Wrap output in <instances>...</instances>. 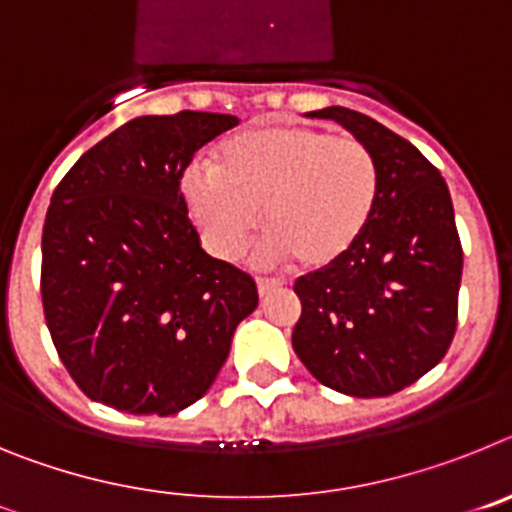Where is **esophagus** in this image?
Masks as SVG:
<instances>
[{
    "instance_id": "34e87169",
    "label": "esophagus",
    "mask_w": 512,
    "mask_h": 512,
    "mask_svg": "<svg viewBox=\"0 0 512 512\" xmlns=\"http://www.w3.org/2000/svg\"><path fill=\"white\" fill-rule=\"evenodd\" d=\"M256 287H259V295L266 297V295H271V292H277V289L282 287V282H277V279H259V282H256Z\"/></svg>"
}]
</instances>
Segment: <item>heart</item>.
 Instances as JSON below:
<instances>
[{"mask_svg": "<svg viewBox=\"0 0 512 512\" xmlns=\"http://www.w3.org/2000/svg\"><path fill=\"white\" fill-rule=\"evenodd\" d=\"M189 215L207 246L233 259L256 228L269 233V261L297 259L320 271L361 241L379 200V164L351 135L305 125H264L217 148L215 169L192 164L182 176Z\"/></svg>", "mask_w": 512, "mask_h": 512, "instance_id": "obj_1", "label": "heart"}]
</instances>
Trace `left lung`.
I'll use <instances>...</instances> for the list:
<instances>
[{"label":"left lung","instance_id":"left-lung-1","mask_svg":"<svg viewBox=\"0 0 512 512\" xmlns=\"http://www.w3.org/2000/svg\"><path fill=\"white\" fill-rule=\"evenodd\" d=\"M341 122L372 148L379 200L361 241L338 264L295 282L302 315L292 348L307 372L351 397H387L418 382L456 333L464 253L441 171L382 122L346 107Z\"/></svg>","mask_w":512,"mask_h":512}]
</instances>
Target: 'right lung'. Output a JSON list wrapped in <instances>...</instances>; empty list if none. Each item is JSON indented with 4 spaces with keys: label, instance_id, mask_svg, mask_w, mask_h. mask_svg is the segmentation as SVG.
<instances>
[{
    "label": "right lung",
    "instance_id": "right-lung-1",
    "mask_svg": "<svg viewBox=\"0 0 512 512\" xmlns=\"http://www.w3.org/2000/svg\"><path fill=\"white\" fill-rule=\"evenodd\" d=\"M235 125L217 112L135 117L53 192L40 266L45 323L92 400L133 415L189 408L259 305L246 271L202 251L179 187L194 153Z\"/></svg>",
    "mask_w": 512,
    "mask_h": 512
}]
</instances>
